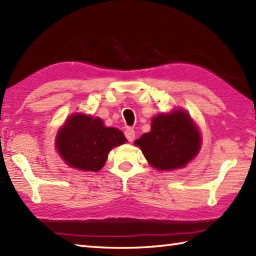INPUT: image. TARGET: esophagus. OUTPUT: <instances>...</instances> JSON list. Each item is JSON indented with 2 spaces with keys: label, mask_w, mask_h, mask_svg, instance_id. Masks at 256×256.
Returning <instances> with one entry per match:
<instances>
[{
  "label": "esophagus",
  "mask_w": 256,
  "mask_h": 256,
  "mask_svg": "<svg viewBox=\"0 0 256 256\" xmlns=\"http://www.w3.org/2000/svg\"><path fill=\"white\" fill-rule=\"evenodd\" d=\"M124 134H125V136H126V138L128 140V142H133L135 138V132L132 128H128Z\"/></svg>",
  "instance_id": "1"
}]
</instances>
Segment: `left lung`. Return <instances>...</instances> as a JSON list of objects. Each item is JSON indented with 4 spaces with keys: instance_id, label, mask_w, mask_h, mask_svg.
I'll list each match as a JSON object with an SVG mask.
<instances>
[{
    "instance_id": "1",
    "label": "left lung",
    "mask_w": 256,
    "mask_h": 256,
    "mask_svg": "<svg viewBox=\"0 0 256 256\" xmlns=\"http://www.w3.org/2000/svg\"><path fill=\"white\" fill-rule=\"evenodd\" d=\"M142 150L148 164L158 170H172L186 166L201 148L197 125L189 114L175 108L152 120L150 132L134 142Z\"/></svg>"
}]
</instances>
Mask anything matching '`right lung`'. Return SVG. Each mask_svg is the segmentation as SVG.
Listing matches in <instances>:
<instances>
[{
	"instance_id": "1",
	"label": "right lung",
	"mask_w": 256,
	"mask_h": 256,
	"mask_svg": "<svg viewBox=\"0 0 256 256\" xmlns=\"http://www.w3.org/2000/svg\"><path fill=\"white\" fill-rule=\"evenodd\" d=\"M126 142L122 131L106 128L100 118L74 113L58 131L56 150L70 167L98 172L104 166L110 150Z\"/></svg>"
}]
</instances>
